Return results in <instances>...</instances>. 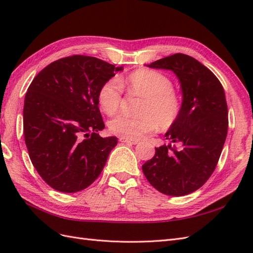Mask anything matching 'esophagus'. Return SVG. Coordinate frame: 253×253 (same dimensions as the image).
<instances>
[{
	"mask_svg": "<svg viewBox=\"0 0 253 253\" xmlns=\"http://www.w3.org/2000/svg\"><path fill=\"white\" fill-rule=\"evenodd\" d=\"M120 141L123 143H128V144H137L138 143V140H134V139H129L126 137H121Z\"/></svg>",
	"mask_w": 253,
	"mask_h": 253,
	"instance_id": "esophagus-1",
	"label": "esophagus"
}]
</instances>
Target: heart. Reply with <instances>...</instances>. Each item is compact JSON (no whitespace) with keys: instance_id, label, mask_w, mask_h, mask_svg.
<instances>
[{"instance_id":"b5f03b06","label":"heart","mask_w":253,"mask_h":253,"mask_svg":"<svg viewBox=\"0 0 253 253\" xmlns=\"http://www.w3.org/2000/svg\"><path fill=\"white\" fill-rule=\"evenodd\" d=\"M143 98L138 116L120 114L109 122L110 130L129 139H139L156 127L168 129L178 120L181 100L172 89L168 76L155 70L139 69L126 79L109 80L102 84L98 92V101L102 111L113 115L119 111L123 90Z\"/></svg>"}]
</instances>
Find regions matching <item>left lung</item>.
I'll list each match as a JSON object with an SVG mask.
<instances>
[{
	"label": "left lung",
	"instance_id": "8db88e82",
	"mask_svg": "<svg viewBox=\"0 0 253 253\" xmlns=\"http://www.w3.org/2000/svg\"><path fill=\"white\" fill-rule=\"evenodd\" d=\"M172 71L182 91L178 120L164 144L143 164L152 186L165 195L183 196L205 184L214 171L224 145L228 120L225 92L216 76L193 57L174 54L148 66Z\"/></svg>",
	"mask_w": 253,
	"mask_h": 253
}]
</instances>
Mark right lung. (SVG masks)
I'll return each instance as SVG.
<instances>
[{
    "instance_id": "1",
    "label": "right lung",
    "mask_w": 253,
    "mask_h": 253,
    "mask_svg": "<svg viewBox=\"0 0 253 253\" xmlns=\"http://www.w3.org/2000/svg\"><path fill=\"white\" fill-rule=\"evenodd\" d=\"M123 67L75 55L51 62L29 86L23 133L29 156L47 184L75 193L95 181L117 144L102 138L98 92Z\"/></svg>"
}]
</instances>
